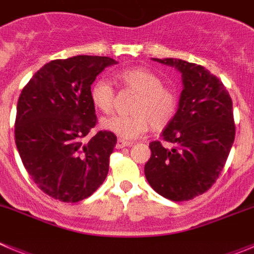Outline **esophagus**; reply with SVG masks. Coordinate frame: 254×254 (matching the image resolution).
<instances>
[{
    "label": "esophagus",
    "instance_id": "esophagus-1",
    "mask_svg": "<svg viewBox=\"0 0 254 254\" xmlns=\"http://www.w3.org/2000/svg\"><path fill=\"white\" fill-rule=\"evenodd\" d=\"M132 142H128V141H125V140H117V143H116V147L117 149H123V147H128L131 146Z\"/></svg>",
    "mask_w": 254,
    "mask_h": 254
}]
</instances>
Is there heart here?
Here are the masks:
<instances>
[{"mask_svg":"<svg viewBox=\"0 0 254 254\" xmlns=\"http://www.w3.org/2000/svg\"><path fill=\"white\" fill-rule=\"evenodd\" d=\"M125 89L137 95L132 105V116H116L103 120L102 127L122 140H133L154 128L161 131L174 121L179 98L173 89L164 86L163 78L145 67H129L117 72ZM91 104L104 114L114 111L116 94L107 80L99 78L90 87Z\"/></svg>","mask_w":254,"mask_h":254,"instance_id":"heart-1","label":"heart"}]
</instances>
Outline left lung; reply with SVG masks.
<instances>
[{"label":"left lung","instance_id":"obj_1","mask_svg":"<svg viewBox=\"0 0 254 254\" xmlns=\"http://www.w3.org/2000/svg\"><path fill=\"white\" fill-rule=\"evenodd\" d=\"M182 72L183 91L176 118L152 141L145 164L149 185L172 201H188L212 187L235 137L233 102L226 87L203 66L177 58H154Z\"/></svg>","mask_w":254,"mask_h":254}]
</instances>
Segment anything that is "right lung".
Instances as JSON below:
<instances>
[{
    "mask_svg": "<svg viewBox=\"0 0 254 254\" xmlns=\"http://www.w3.org/2000/svg\"><path fill=\"white\" fill-rule=\"evenodd\" d=\"M113 58L55 60L33 75L19 96L15 142L26 172L52 198L75 203L100 187L117 136L98 131L90 87Z\"/></svg>",
    "mask_w": 254,
    "mask_h": 254,
    "instance_id": "right-lung-1",
    "label": "right lung"
}]
</instances>
